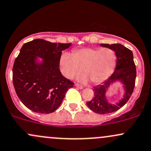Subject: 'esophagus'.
Wrapping results in <instances>:
<instances>
[{
	"mask_svg": "<svg viewBox=\"0 0 151 151\" xmlns=\"http://www.w3.org/2000/svg\"><path fill=\"white\" fill-rule=\"evenodd\" d=\"M75 86H76V87L78 88V89H83V87L82 86H81V85H79V84H78V83H76Z\"/></svg>",
	"mask_w": 151,
	"mask_h": 151,
	"instance_id": "34e87169",
	"label": "esophagus"
}]
</instances>
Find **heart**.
I'll return each instance as SVG.
<instances>
[{"label": "heart", "instance_id": "b5f03b06", "mask_svg": "<svg viewBox=\"0 0 151 151\" xmlns=\"http://www.w3.org/2000/svg\"><path fill=\"white\" fill-rule=\"evenodd\" d=\"M116 65V53L111 48H84L72 54L65 52L59 60L60 70L64 77L70 79L84 70L86 75L76 80L86 83L90 78L93 83H101L113 73Z\"/></svg>", "mask_w": 151, "mask_h": 151}]
</instances>
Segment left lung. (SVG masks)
<instances>
[{
    "label": "left lung",
    "instance_id": "8db88e82",
    "mask_svg": "<svg viewBox=\"0 0 151 151\" xmlns=\"http://www.w3.org/2000/svg\"><path fill=\"white\" fill-rule=\"evenodd\" d=\"M101 46L112 49L116 55V67L114 73L109 78L101 85L94 87V97L86 103L91 111L98 114H108L119 110L129 100L134 89L136 70L133 61V53L128 48L119 43L103 44ZM119 82L123 85L124 93L118 102L112 104L107 100L106 93L115 82Z\"/></svg>",
    "mask_w": 151,
    "mask_h": 151
}]
</instances>
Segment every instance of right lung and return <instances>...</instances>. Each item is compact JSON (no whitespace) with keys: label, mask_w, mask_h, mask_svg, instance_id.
Instances as JSON below:
<instances>
[{"label":"right lung","mask_w":151,"mask_h":151,"mask_svg":"<svg viewBox=\"0 0 151 151\" xmlns=\"http://www.w3.org/2000/svg\"><path fill=\"white\" fill-rule=\"evenodd\" d=\"M71 45L35 39L22 46L13 67V82L17 96L30 111L54 112L73 88V83L59 69L62 51Z\"/></svg>","instance_id":"add662e5"}]
</instances>
